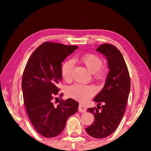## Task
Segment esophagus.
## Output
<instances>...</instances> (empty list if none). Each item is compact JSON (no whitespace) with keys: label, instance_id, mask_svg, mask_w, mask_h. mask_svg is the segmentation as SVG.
<instances>
[{"label":"esophagus","instance_id":"obj_1","mask_svg":"<svg viewBox=\"0 0 151 151\" xmlns=\"http://www.w3.org/2000/svg\"><path fill=\"white\" fill-rule=\"evenodd\" d=\"M78 111L80 112H85L86 111V107L83 104L80 103L78 106Z\"/></svg>","mask_w":151,"mask_h":151}]
</instances>
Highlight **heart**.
Here are the masks:
<instances>
[{
  "label": "heart",
  "mask_w": 151,
  "mask_h": 151,
  "mask_svg": "<svg viewBox=\"0 0 151 151\" xmlns=\"http://www.w3.org/2000/svg\"><path fill=\"white\" fill-rule=\"evenodd\" d=\"M80 60L86 66L87 69L91 73L94 74L95 78L103 79L104 78L103 71L100 70L103 65L101 58L96 55L86 54L82 56ZM74 60L69 59L63 64L61 68V75L66 81H70L72 78V72L74 68ZM96 93V88L93 86L84 85L76 83L69 86L66 91L67 95L70 98L76 99L80 101H86Z\"/></svg>",
  "instance_id": "b5f03b06"
}]
</instances>
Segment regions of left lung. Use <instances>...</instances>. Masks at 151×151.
I'll return each instance as SVG.
<instances>
[{
  "instance_id": "obj_1",
  "label": "left lung",
  "mask_w": 151,
  "mask_h": 151,
  "mask_svg": "<svg viewBox=\"0 0 151 151\" xmlns=\"http://www.w3.org/2000/svg\"><path fill=\"white\" fill-rule=\"evenodd\" d=\"M96 50L105 56L109 72L104 87L94 98V101L98 103L97 108L87 109L94 120L86 131L94 138L103 139L115 131L124 116L131 81L126 63L116 47L106 43L99 46ZM102 102L104 104L101 107Z\"/></svg>"
}]
</instances>
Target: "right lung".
Returning a JSON list of instances; mask_svg holds the SVG:
<instances>
[{"instance_id":"1","label":"right lung","mask_w":151,"mask_h":151,"mask_svg":"<svg viewBox=\"0 0 151 151\" xmlns=\"http://www.w3.org/2000/svg\"><path fill=\"white\" fill-rule=\"evenodd\" d=\"M77 48L46 42L33 52L25 66L22 80L24 103L33 127L45 137L60 134L68 119L78 111V103L73 99L60 100L57 106L52 102L62 81V63Z\"/></svg>"}]
</instances>
